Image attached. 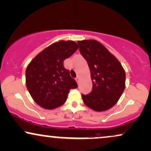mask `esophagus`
I'll list each match as a JSON object with an SVG mask.
<instances>
[{
	"instance_id": "esophagus-1",
	"label": "esophagus",
	"mask_w": 151,
	"mask_h": 151,
	"mask_svg": "<svg viewBox=\"0 0 151 151\" xmlns=\"http://www.w3.org/2000/svg\"><path fill=\"white\" fill-rule=\"evenodd\" d=\"M75 80H76V81H77V83H79V81H80V78H79V77H77L75 79Z\"/></svg>"
}]
</instances>
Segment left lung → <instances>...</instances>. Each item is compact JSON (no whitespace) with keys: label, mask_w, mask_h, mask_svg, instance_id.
Segmentation results:
<instances>
[{"label":"left lung","mask_w":151,"mask_h":151,"mask_svg":"<svg viewBox=\"0 0 151 151\" xmlns=\"http://www.w3.org/2000/svg\"><path fill=\"white\" fill-rule=\"evenodd\" d=\"M79 50L88 63L93 81L92 91L81 94L83 103L96 112L113 107L125 88L126 74L121 63L96 40L79 41Z\"/></svg>","instance_id":"1"}]
</instances>
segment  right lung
I'll use <instances>...</instances> for the list:
<instances>
[{
  "instance_id": "1",
  "label": "right lung",
  "mask_w": 151,
  "mask_h": 151,
  "mask_svg": "<svg viewBox=\"0 0 151 151\" xmlns=\"http://www.w3.org/2000/svg\"><path fill=\"white\" fill-rule=\"evenodd\" d=\"M73 41H59L40 52L26 70V86L34 101L43 108L52 110L64 104L77 83L63 66V62L77 50Z\"/></svg>"
}]
</instances>
